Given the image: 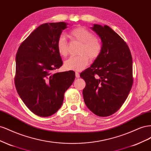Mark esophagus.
I'll use <instances>...</instances> for the list:
<instances>
[{
    "label": "esophagus",
    "mask_w": 151,
    "mask_h": 151,
    "mask_svg": "<svg viewBox=\"0 0 151 151\" xmlns=\"http://www.w3.org/2000/svg\"><path fill=\"white\" fill-rule=\"evenodd\" d=\"M76 77H80V74H79V72H76Z\"/></svg>",
    "instance_id": "obj_1"
}]
</instances>
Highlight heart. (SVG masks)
Wrapping results in <instances>:
<instances>
[{
  "label": "heart",
  "instance_id": "obj_1",
  "mask_svg": "<svg viewBox=\"0 0 151 151\" xmlns=\"http://www.w3.org/2000/svg\"><path fill=\"white\" fill-rule=\"evenodd\" d=\"M72 40L81 43L79 50V55L72 56L64 62V67L67 70L80 71L88 65L89 58L95 60L101 54L102 44L100 40L93 35V33L82 26L72 29L68 34ZM57 47L59 54L62 57H66L68 53V44L64 36L61 35L58 38Z\"/></svg>",
  "mask_w": 151,
  "mask_h": 151
}]
</instances>
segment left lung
<instances>
[{
	"mask_svg": "<svg viewBox=\"0 0 151 151\" xmlns=\"http://www.w3.org/2000/svg\"><path fill=\"white\" fill-rule=\"evenodd\" d=\"M102 42V50L90 67L81 73L86 82L85 104L99 116L116 112L125 101L133 84L132 57L127 43L109 26L91 28Z\"/></svg>",
	"mask_w": 151,
	"mask_h": 151,
	"instance_id": "obj_1",
	"label": "left lung"
}]
</instances>
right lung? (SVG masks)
Here are the masks:
<instances>
[{
  "instance_id": "add662e5",
  "label": "right lung",
  "mask_w": 151,
  "mask_h": 151,
  "mask_svg": "<svg viewBox=\"0 0 151 151\" xmlns=\"http://www.w3.org/2000/svg\"><path fill=\"white\" fill-rule=\"evenodd\" d=\"M67 24L59 22L40 25L17 52V92L29 110L39 116H50L60 108L64 93L76 78L72 70L53 73L63 64L57 43Z\"/></svg>"
}]
</instances>
